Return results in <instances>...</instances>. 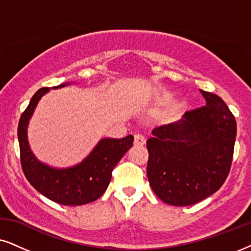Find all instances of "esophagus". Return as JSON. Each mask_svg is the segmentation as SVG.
Segmentation results:
<instances>
[{"label": "esophagus", "mask_w": 251, "mask_h": 251, "mask_svg": "<svg viewBox=\"0 0 251 251\" xmlns=\"http://www.w3.org/2000/svg\"><path fill=\"white\" fill-rule=\"evenodd\" d=\"M145 143H146V138L142 134H135L134 135V145L143 146Z\"/></svg>", "instance_id": "34e87169"}]
</instances>
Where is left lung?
I'll list each match as a JSON object with an SVG mask.
<instances>
[{
	"label": "left lung",
	"mask_w": 251,
	"mask_h": 251,
	"mask_svg": "<svg viewBox=\"0 0 251 251\" xmlns=\"http://www.w3.org/2000/svg\"><path fill=\"white\" fill-rule=\"evenodd\" d=\"M200 92L206 101L204 106L153 128L147 141L149 183L171 205H192L209 198L225 182L232 165L234 116L218 95Z\"/></svg>",
	"instance_id": "obj_1"
}]
</instances>
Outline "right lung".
Wrapping results in <instances>:
<instances>
[{"mask_svg":"<svg viewBox=\"0 0 251 251\" xmlns=\"http://www.w3.org/2000/svg\"><path fill=\"white\" fill-rule=\"evenodd\" d=\"M69 83L56 86L64 87ZM49 92L40 88L22 113L18 124V141L23 172L28 182L47 199L63 205H82L103 195L111 180L112 171L125 152L133 146V135L123 139H102L94 150L78 165L53 169L35 158L27 141V125L40 99Z\"/></svg>","mask_w":251,"mask_h":251,"instance_id":"add662e5","label":"right lung"}]
</instances>
